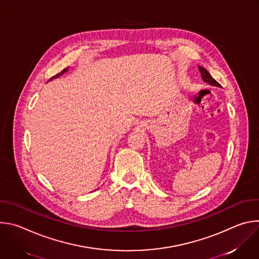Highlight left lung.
Listing matches in <instances>:
<instances>
[{"instance_id": "1", "label": "left lung", "mask_w": 259, "mask_h": 259, "mask_svg": "<svg viewBox=\"0 0 259 259\" xmlns=\"http://www.w3.org/2000/svg\"><path fill=\"white\" fill-rule=\"evenodd\" d=\"M199 69H200V72H201V77L203 79V81H205L206 83L212 85V86H217V87H220V84L218 82H216L212 77L210 73L207 71V69H205L204 67L202 66H199Z\"/></svg>"}]
</instances>
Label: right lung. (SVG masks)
I'll use <instances>...</instances> for the list:
<instances>
[{
    "mask_svg": "<svg viewBox=\"0 0 259 259\" xmlns=\"http://www.w3.org/2000/svg\"><path fill=\"white\" fill-rule=\"evenodd\" d=\"M67 69H68V68H64V69H63V70H62V71H61V72H59V73H57V75H56V76H54V77H52V78H51V79H50V80H52V79H55V78H59V77H60V76H61V75H63V73H64V72H65V71H66V70H67Z\"/></svg>",
    "mask_w": 259,
    "mask_h": 259,
    "instance_id": "right-lung-1",
    "label": "right lung"
}]
</instances>
